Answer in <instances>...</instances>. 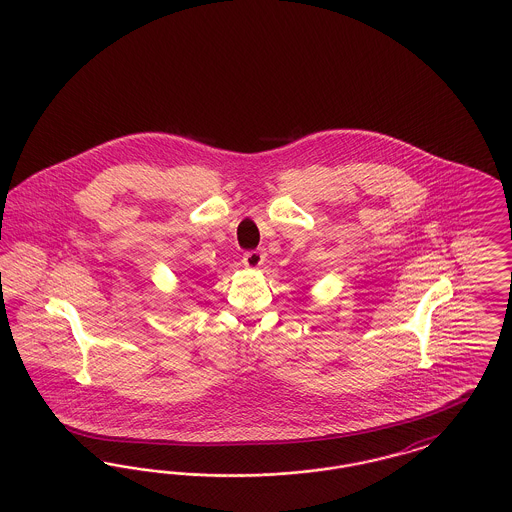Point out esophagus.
Listing matches in <instances>:
<instances>
[{"label": "esophagus", "mask_w": 512, "mask_h": 512, "mask_svg": "<svg viewBox=\"0 0 512 512\" xmlns=\"http://www.w3.org/2000/svg\"><path fill=\"white\" fill-rule=\"evenodd\" d=\"M263 261H265V253L259 251V249L245 251L244 259H242V263H244L247 268H259L263 265Z\"/></svg>", "instance_id": "1"}]
</instances>
